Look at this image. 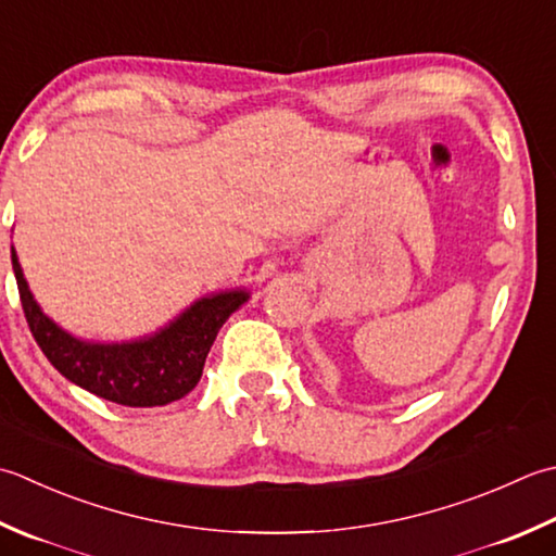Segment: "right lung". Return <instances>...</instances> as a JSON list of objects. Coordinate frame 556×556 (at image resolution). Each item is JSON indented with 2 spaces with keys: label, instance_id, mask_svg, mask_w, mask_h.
<instances>
[{
  "label": "right lung",
  "instance_id": "1",
  "mask_svg": "<svg viewBox=\"0 0 556 556\" xmlns=\"http://www.w3.org/2000/svg\"><path fill=\"white\" fill-rule=\"evenodd\" d=\"M21 306L30 334L58 371L89 393L125 407H161L185 397L200 383L214 337L245 291L202 299L154 337L127 344H89L60 330L33 301L24 271L11 250Z\"/></svg>",
  "mask_w": 556,
  "mask_h": 556
}]
</instances>
